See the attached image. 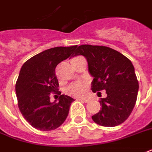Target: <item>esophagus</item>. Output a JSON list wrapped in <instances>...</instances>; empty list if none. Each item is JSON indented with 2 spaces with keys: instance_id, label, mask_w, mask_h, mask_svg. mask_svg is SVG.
<instances>
[{
  "instance_id": "1",
  "label": "esophagus",
  "mask_w": 152,
  "mask_h": 152,
  "mask_svg": "<svg viewBox=\"0 0 152 152\" xmlns=\"http://www.w3.org/2000/svg\"><path fill=\"white\" fill-rule=\"evenodd\" d=\"M78 100L83 102H88L89 101H90V99H78Z\"/></svg>"
}]
</instances>
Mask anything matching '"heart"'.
Listing matches in <instances>:
<instances>
[{
	"label": "heart",
	"instance_id": "heart-1",
	"mask_svg": "<svg viewBox=\"0 0 152 152\" xmlns=\"http://www.w3.org/2000/svg\"><path fill=\"white\" fill-rule=\"evenodd\" d=\"M87 91V84L84 82H77L71 84L67 88L66 92L74 97H83Z\"/></svg>",
	"mask_w": 152,
	"mask_h": 152
}]
</instances>
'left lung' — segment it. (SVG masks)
I'll return each mask as SVG.
<instances>
[{"label": "left lung", "instance_id": "obj_1", "mask_svg": "<svg viewBox=\"0 0 152 152\" xmlns=\"http://www.w3.org/2000/svg\"><path fill=\"white\" fill-rule=\"evenodd\" d=\"M75 55L84 56L88 70L94 77L93 92L106 90L107 96L101 99V110L92 116L94 123L103 126L123 124L136 102L139 83L132 61L121 53L107 46L83 45Z\"/></svg>", "mask_w": 152, "mask_h": 152}]
</instances>
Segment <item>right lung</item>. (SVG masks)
I'll return each instance as SVG.
<instances>
[{"instance_id": "right-lung-1", "label": "right lung", "mask_w": 152, "mask_h": 152, "mask_svg": "<svg viewBox=\"0 0 152 152\" xmlns=\"http://www.w3.org/2000/svg\"><path fill=\"white\" fill-rule=\"evenodd\" d=\"M77 45L44 50L23 64L16 83L19 110L34 128L55 130L63 124L75 99L61 94L51 102L50 95L59 87L55 75L58 64L71 55Z\"/></svg>"}]
</instances>
